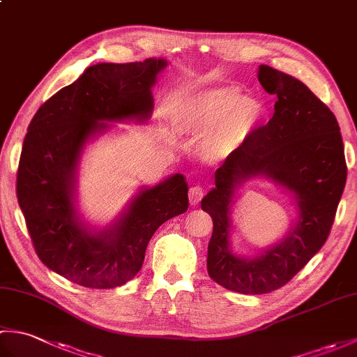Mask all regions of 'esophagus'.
Segmentation results:
<instances>
[{"label":"esophagus","mask_w":357,"mask_h":357,"mask_svg":"<svg viewBox=\"0 0 357 357\" xmlns=\"http://www.w3.org/2000/svg\"><path fill=\"white\" fill-rule=\"evenodd\" d=\"M204 195H206V192H204V188L201 185H193L190 188V192H188V199H190L192 206H196V204H199L201 199L204 198Z\"/></svg>","instance_id":"obj_1"}]
</instances>
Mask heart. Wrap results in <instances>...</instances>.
<instances>
[{"mask_svg":"<svg viewBox=\"0 0 357 357\" xmlns=\"http://www.w3.org/2000/svg\"><path fill=\"white\" fill-rule=\"evenodd\" d=\"M259 105L239 89L227 86L188 100L174 115L178 127L195 136L207 135L204 153L210 159H221L233 153L252 130Z\"/></svg>","mask_w":357,"mask_h":357,"instance_id":"1","label":"heart"}]
</instances>
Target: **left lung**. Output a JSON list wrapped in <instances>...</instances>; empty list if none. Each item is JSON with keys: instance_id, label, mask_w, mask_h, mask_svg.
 Instances as JSON below:
<instances>
[{"instance_id": "left-lung-1", "label": "left lung", "mask_w": 357, "mask_h": 357, "mask_svg": "<svg viewBox=\"0 0 357 357\" xmlns=\"http://www.w3.org/2000/svg\"><path fill=\"white\" fill-rule=\"evenodd\" d=\"M257 79L265 92L276 95L275 113L227 156L215 173V187L201 202L213 219L208 275L227 290L244 294L278 290L319 252L347 181L344 142L333 112L291 75L262 64ZM259 176L293 192L300 216L278 245L255 258H241L229 247L231 207L237 187Z\"/></svg>"}]
</instances>
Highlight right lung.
Instances as JSON below:
<instances>
[{"instance_id": "right-lung-1", "label": "right lung", "mask_w": 357, "mask_h": 357, "mask_svg": "<svg viewBox=\"0 0 357 357\" xmlns=\"http://www.w3.org/2000/svg\"><path fill=\"white\" fill-rule=\"evenodd\" d=\"M165 66L162 58L90 66L30 121L17 174L18 204L38 257L75 284L124 285L141 270L159 225L188 208V185L181 173L144 187L102 230L87 227L75 208L86 142L112 127L104 121H147L153 112L151 87Z\"/></svg>"}]
</instances>
